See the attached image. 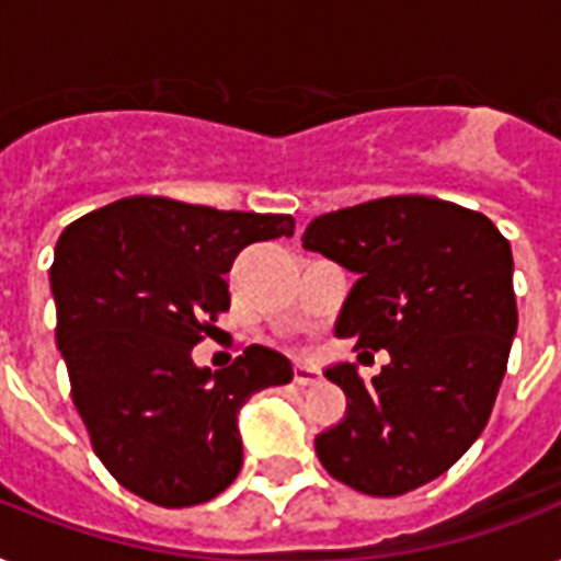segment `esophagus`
Returning a JSON list of instances; mask_svg holds the SVG:
<instances>
[{"label":"esophagus","mask_w":561,"mask_h":561,"mask_svg":"<svg viewBox=\"0 0 561 561\" xmlns=\"http://www.w3.org/2000/svg\"><path fill=\"white\" fill-rule=\"evenodd\" d=\"M294 381L299 387H314V383H320V373L314 367H308V364H297L294 367Z\"/></svg>","instance_id":"1"}]
</instances>
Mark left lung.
<instances>
[{
    "mask_svg": "<svg viewBox=\"0 0 561 561\" xmlns=\"http://www.w3.org/2000/svg\"><path fill=\"white\" fill-rule=\"evenodd\" d=\"M302 247L358 273L334 332L390 352L373 383L355 364L325 369L346 392V419L317 436V457L364 495L425 486L495 408L518 329L510 241L480 211L396 194L320 215Z\"/></svg>",
    "mask_w": 561,
    "mask_h": 561,
    "instance_id": "8db88e82",
    "label": "left lung"
}]
</instances>
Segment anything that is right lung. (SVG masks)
<instances>
[{
	"label": "right lung",
	"mask_w": 561,
	"mask_h": 561,
	"mask_svg": "<svg viewBox=\"0 0 561 561\" xmlns=\"http://www.w3.org/2000/svg\"><path fill=\"white\" fill-rule=\"evenodd\" d=\"M294 236L290 215L220 211L171 197H122L57 238L51 294L72 401L104 469L157 506L220 495L241 471L238 410L294 378L290 360L247 346L229 367L192 350L229 308L247 244Z\"/></svg>",
	"instance_id": "obj_1"
}]
</instances>
